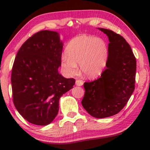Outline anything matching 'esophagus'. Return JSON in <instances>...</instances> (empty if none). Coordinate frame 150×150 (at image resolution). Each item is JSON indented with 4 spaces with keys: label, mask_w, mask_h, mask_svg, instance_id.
Returning <instances> with one entry per match:
<instances>
[{
    "label": "esophagus",
    "mask_w": 150,
    "mask_h": 150,
    "mask_svg": "<svg viewBox=\"0 0 150 150\" xmlns=\"http://www.w3.org/2000/svg\"><path fill=\"white\" fill-rule=\"evenodd\" d=\"M75 83L77 86H82L83 85V81L81 79H77Z\"/></svg>",
    "instance_id": "esophagus-1"
}]
</instances>
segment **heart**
I'll return each mask as SVG.
<instances>
[{
    "instance_id": "b5f03b06",
    "label": "heart",
    "mask_w": 150,
    "mask_h": 150,
    "mask_svg": "<svg viewBox=\"0 0 150 150\" xmlns=\"http://www.w3.org/2000/svg\"><path fill=\"white\" fill-rule=\"evenodd\" d=\"M62 57V69L66 74L77 72V65L86 77L95 78L103 73L106 65L108 50L106 42L100 38L81 35L71 40Z\"/></svg>"
}]
</instances>
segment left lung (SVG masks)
Here are the masks:
<instances>
[{"label":"left lung","mask_w":150,"mask_h":150,"mask_svg":"<svg viewBox=\"0 0 150 150\" xmlns=\"http://www.w3.org/2000/svg\"><path fill=\"white\" fill-rule=\"evenodd\" d=\"M98 29L107 35L110 42L106 69L100 78L84 83L85 93L81 103L89 115L103 118L118 113L132 95L136 60L122 36L110 30Z\"/></svg>","instance_id":"left-lung-1"}]
</instances>
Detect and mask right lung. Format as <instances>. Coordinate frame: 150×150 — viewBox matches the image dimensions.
I'll use <instances>...</instances> for the list:
<instances>
[{"label":"right lung","instance_id":"1","mask_svg":"<svg viewBox=\"0 0 150 150\" xmlns=\"http://www.w3.org/2000/svg\"><path fill=\"white\" fill-rule=\"evenodd\" d=\"M62 50L57 32L42 30L22 44L15 57L11 73L13 103L30 123L52 122L59 111L60 97L75 85L74 79L58 73Z\"/></svg>","mask_w":150,"mask_h":150}]
</instances>
